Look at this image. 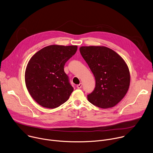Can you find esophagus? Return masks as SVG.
I'll return each instance as SVG.
<instances>
[{
  "mask_svg": "<svg viewBox=\"0 0 153 153\" xmlns=\"http://www.w3.org/2000/svg\"><path fill=\"white\" fill-rule=\"evenodd\" d=\"M82 83H80L79 84L77 85V88L78 89H80V88H82Z\"/></svg>",
  "mask_w": 153,
  "mask_h": 153,
  "instance_id": "esophagus-1",
  "label": "esophagus"
}]
</instances>
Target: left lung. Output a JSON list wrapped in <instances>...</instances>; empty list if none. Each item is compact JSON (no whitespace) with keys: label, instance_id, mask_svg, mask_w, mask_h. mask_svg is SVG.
<instances>
[{"label":"left lung","instance_id":"obj_1","mask_svg":"<svg viewBox=\"0 0 153 153\" xmlns=\"http://www.w3.org/2000/svg\"><path fill=\"white\" fill-rule=\"evenodd\" d=\"M79 50L96 80L94 91L87 96L88 101L101 108L114 106L129 89L130 74L126 63L106 47H81Z\"/></svg>","mask_w":153,"mask_h":153}]
</instances>
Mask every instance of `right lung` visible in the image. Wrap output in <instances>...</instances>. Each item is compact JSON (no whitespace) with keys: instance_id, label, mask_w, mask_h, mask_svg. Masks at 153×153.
I'll return each mask as SVG.
<instances>
[{"instance_id":"obj_1","label":"right lung","mask_w":153,"mask_h":153,"mask_svg":"<svg viewBox=\"0 0 153 153\" xmlns=\"http://www.w3.org/2000/svg\"><path fill=\"white\" fill-rule=\"evenodd\" d=\"M77 46L53 45L37 51L29 60L25 74L27 88L40 106L55 108L69 99L73 91L64 66Z\"/></svg>"}]
</instances>
